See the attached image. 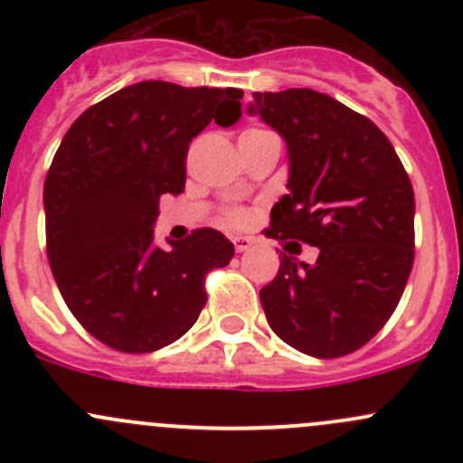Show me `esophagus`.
Wrapping results in <instances>:
<instances>
[{"instance_id":"34e87169","label":"esophagus","mask_w":463,"mask_h":463,"mask_svg":"<svg viewBox=\"0 0 463 463\" xmlns=\"http://www.w3.org/2000/svg\"><path fill=\"white\" fill-rule=\"evenodd\" d=\"M232 244H235L237 253H244V250H249L250 246H253V240H250V237H235Z\"/></svg>"}]
</instances>
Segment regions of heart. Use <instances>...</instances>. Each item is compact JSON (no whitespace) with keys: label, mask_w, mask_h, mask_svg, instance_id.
<instances>
[{"label":"heart","mask_w":463,"mask_h":463,"mask_svg":"<svg viewBox=\"0 0 463 463\" xmlns=\"http://www.w3.org/2000/svg\"><path fill=\"white\" fill-rule=\"evenodd\" d=\"M260 137H275L273 132H269V129H261V128H250V129H244L241 132L240 138H260ZM223 222L228 223V226H244L246 222H249V213H246L244 208H237V205H232V208H226L223 210Z\"/></svg>","instance_id":"obj_1"}]
</instances>
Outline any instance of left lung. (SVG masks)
Segmentation results:
<instances>
[{"label":"left lung","mask_w":463,"mask_h":463,"mask_svg":"<svg viewBox=\"0 0 463 463\" xmlns=\"http://www.w3.org/2000/svg\"><path fill=\"white\" fill-rule=\"evenodd\" d=\"M250 111L282 134L291 158V193L273 205L264 235L320 250L316 264L282 253L260 291L266 320L298 352L347 356L383 329L408 284L410 176L390 138L326 93L255 91Z\"/></svg>","instance_id":"1"}]
</instances>
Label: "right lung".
I'll return each mask as SVG.
<instances>
[{
    "mask_svg": "<svg viewBox=\"0 0 463 463\" xmlns=\"http://www.w3.org/2000/svg\"><path fill=\"white\" fill-rule=\"evenodd\" d=\"M240 89L145 80L91 105L69 128L44 181L46 255L76 320L107 347L147 354L179 340L205 307V275L235 246L197 228L154 246L163 194H181L188 145L241 118Z\"/></svg>",
    "mask_w": 463,
    "mask_h": 463,
    "instance_id": "obj_1",
    "label": "right lung"
}]
</instances>
